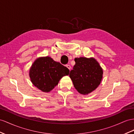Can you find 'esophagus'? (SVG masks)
I'll return each mask as SVG.
<instances>
[{"label": "esophagus", "mask_w": 134, "mask_h": 134, "mask_svg": "<svg viewBox=\"0 0 134 134\" xmlns=\"http://www.w3.org/2000/svg\"><path fill=\"white\" fill-rule=\"evenodd\" d=\"M66 66L68 68V69H69V70H70V69H71V66H70V65H69V64H67Z\"/></svg>", "instance_id": "obj_1"}]
</instances>
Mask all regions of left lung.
<instances>
[{
  "label": "left lung",
  "instance_id": "1",
  "mask_svg": "<svg viewBox=\"0 0 134 134\" xmlns=\"http://www.w3.org/2000/svg\"><path fill=\"white\" fill-rule=\"evenodd\" d=\"M75 61L70 77L79 93L83 95L90 94L100 84L103 77L102 68L93 57L76 58Z\"/></svg>",
  "mask_w": 134,
  "mask_h": 134
}]
</instances>
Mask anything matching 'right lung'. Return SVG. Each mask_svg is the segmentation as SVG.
<instances>
[{
	"label": "right lung",
	"mask_w": 134,
	"mask_h": 134,
	"mask_svg": "<svg viewBox=\"0 0 134 134\" xmlns=\"http://www.w3.org/2000/svg\"><path fill=\"white\" fill-rule=\"evenodd\" d=\"M70 70L54 61L49 56L37 58L29 69L32 84L43 92H49L58 84L59 80L69 74Z\"/></svg>",
	"instance_id": "add662e5"
}]
</instances>
